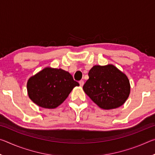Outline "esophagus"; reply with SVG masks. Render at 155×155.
Instances as JSON below:
<instances>
[{
  "instance_id": "34e87169",
  "label": "esophagus",
  "mask_w": 155,
  "mask_h": 155,
  "mask_svg": "<svg viewBox=\"0 0 155 155\" xmlns=\"http://www.w3.org/2000/svg\"><path fill=\"white\" fill-rule=\"evenodd\" d=\"M79 84H80V85L81 86V87H83V85H84V81L83 80H81L79 81Z\"/></svg>"
}]
</instances>
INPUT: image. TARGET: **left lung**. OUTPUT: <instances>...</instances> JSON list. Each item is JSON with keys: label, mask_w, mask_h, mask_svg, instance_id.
Listing matches in <instances>:
<instances>
[{"label": "left lung", "mask_w": 155, "mask_h": 155, "mask_svg": "<svg viewBox=\"0 0 155 155\" xmlns=\"http://www.w3.org/2000/svg\"><path fill=\"white\" fill-rule=\"evenodd\" d=\"M83 89L94 103L103 109L117 108L124 104L130 91L127 75L114 66L94 65Z\"/></svg>", "instance_id": "1"}]
</instances>
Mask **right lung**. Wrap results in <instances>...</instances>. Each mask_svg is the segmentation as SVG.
<instances>
[{
    "label": "right lung",
    "mask_w": 155,
    "mask_h": 155,
    "mask_svg": "<svg viewBox=\"0 0 155 155\" xmlns=\"http://www.w3.org/2000/svg\"><path fill=\"white\" fill-rule=\"evenodd\" d=\"M79 83L68 72L47 67L29 78L27 91L30 99L42 108L54 109L68 98Z\"/></svg>",
    "instance_id": "obj_1"
}]
</instances>
